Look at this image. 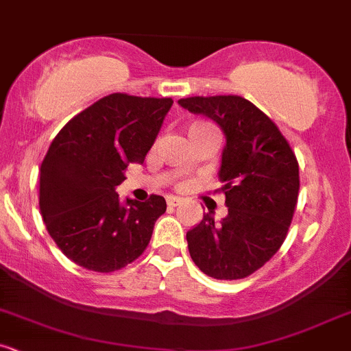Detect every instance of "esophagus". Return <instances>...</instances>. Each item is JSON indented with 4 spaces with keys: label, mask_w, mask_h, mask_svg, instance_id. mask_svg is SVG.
<instances>
[{
    "label": "esophagus",
    "mask_w": 351,
    "mask_h": 351,
    "mask_svg": "<svg viewBox=\"0 0 351 351\" xmlns=\"http://www.w3.org/2000/svg\"><path fill=\"white\" fill-rule=\"evenodd\" d=\"M180 204V199L179 197H176V195H169L167 197V206L169 207H176V206H179Z\"/></svg>",
    "instance_id": "obj_1"
}]
</instances>
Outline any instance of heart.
I'll list each match as a JSON object with an SVG mask.
<instances>
[{
  "label": "heart",
  "instance_id": "obj_1",
  "mask_svg": "<svg viewBox=\"0 0 351 351\" xmlns=\"http://www.w3.org/2000/svg\"><path fill=\"white\" fill-rule=\"evenodd\" d=\"M207 129H210V127L207 125V123L197 122V123H192V125L189 127V132H194V130H207Z\"/></svg>",
  "mask_w": 351,
  "mask_h": 351
}]
</instances>
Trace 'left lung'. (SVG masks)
<instances>
[{
  "label": "left lung",
  "instance_id": "left-lung-1",
  "mask_svg": "<svg viewBox=\"0 0 351 351\" xmlns=\"http://www.w3.org/2000/svg\"><path fill=\"white\" fill-rule=\"evenodd\" d=\"M177 104L219 125L226 137L217 176L228 214L214 213L187 231L195 266L216 280H243L285 241L298 201L295 154L269 117L237 95L191 97Z\"/></svg>",
  "mask_w": 351,
  "mask_h": 351
}]
</instances>
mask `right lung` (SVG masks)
I'll return each mask as SVG.
<instances>
[{"instance_id": "1", "label": "right lung", "mask_w": 351, "mask_h": 351, "mask_svg": "<svg viewBox=\"0 0 351 351\" xmlns=\"http://www.w3.org/2000/svg\"><path fill=\"white\" fill-rule=\"evenodd\" d=\"M172 99L112 93L56 134L40 169V213L56 246L75 265L112 273L145 251L165 199L120 201L115 187L142 164Z\"/></svg>"}]
</instances>
